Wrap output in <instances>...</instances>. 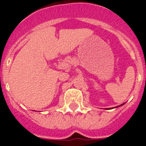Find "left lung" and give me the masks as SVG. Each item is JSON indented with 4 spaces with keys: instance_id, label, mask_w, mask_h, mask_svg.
Wrapping results in <instances>:
<instances>
[{
    "instance_id": "1",
    "label": "left lung",
    "mask_w": 146,
    "mask_h": 146,
    "mask_svg": "<svg viewBox=\"0 0 146 146\" xmlns=\"http://www.w3.org/2000/svg\"><path fill=\"white\" fill-rule=\"evenodd\" d=\"M125 103H123V104H121V105H119V106H118V107H115V108H107L106 110H110V109H113V108H118V107H120V106H122V105H123V104H124Z\"/></svg>"
}]
</instances>
